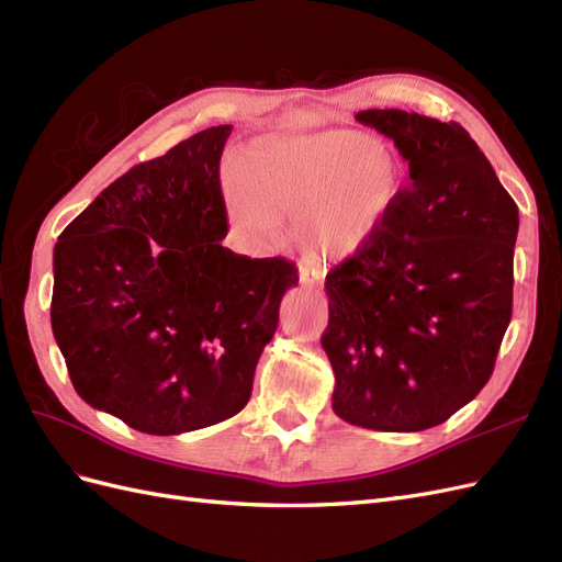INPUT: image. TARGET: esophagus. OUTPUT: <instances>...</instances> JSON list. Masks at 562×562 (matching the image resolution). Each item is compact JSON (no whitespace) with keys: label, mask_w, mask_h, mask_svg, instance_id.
<instances>
[{"label":"esophagus","mask_w":562,"mask_h":562,"mask_svg":"<svg viewBox=\"0 0 562 562\" xmlns=\"http://www.w3.org/2000/svg\"><path fill=\"white\" fill-rule=\"evenodd\" d=\"M321 271H316V269H310V267H300V283H302V288L307 293H316L318 295V291H321Z\"/></svg>","instance_id":"esophagus-1"}]
</instances>
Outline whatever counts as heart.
Listing matches in <instances>:
<instances>
[{
    "instance_id": "1",
    "label": "heart",
    "mask_w": 562,
    "mask_h": 562,
    "mask_svg": "<svg viewBox=\"0 0 562 562\" xmlns=\"http://www.w3.org/2000/svg\"><path fill=\"white\" fill-rule=\"evenodd\" d=\"M403 166L384 143L351 131L252 140L227 182L229 227L250 250H269L281 223L323 267L363 252L396 211Z\"/></svg>"
}]
</instances>
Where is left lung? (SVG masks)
Listing matches in <instances>:
<instances>
[{"label":"left lung","instance_id":"obj_1","mask_svg":"<svg viewBox=\"0 0 562 562\" xmlns=\"http://www.w3.org/2000/svg\"><path fill=\"white\" fill-rule=\"evenodd\" d=\"M411 184L363 252L326 277L333 411L353 427L424 431L487 384L514 307L518 206L467 128L363 110Z\"/></svg>","mask_w":562,"mask_h":562}]
</instances>
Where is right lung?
Masks as SVG:
<instances>
[{"label":"right lung","instance_id":"right-lung-1","mask_svg":"<svg viewBox=\"0 0 562 562\" xmlns=\"http://www.w3.org/2000/svg\"><path fill=\"white\" fill-rule=\"evenodd\" d=\"M213 126L133 166L54 248L50 328L77 394L151 436L244 411L297 269L225 248Z\"/></svg>","mask_w":562,"mask_h":562}]
</instances>
